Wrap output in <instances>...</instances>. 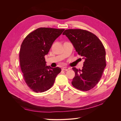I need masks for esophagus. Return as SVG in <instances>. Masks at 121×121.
<instances>
[{"label":"esophagus","mask_w":121,"mask_h":121,"mask_svg":"<svg viewBox=\"0 0 121 121\" xmlns=\"http://www.w3.org/2000/svg\"><path fill=\"white\" fill-rule=\"evenodd\" d=\"M69 69H70V68H68L67 67H63V68H62V69H63V70H65L66 71L69 70Z\"/></svg>","instance_id":"1"}]
</instances>
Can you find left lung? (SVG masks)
<instances>
[{
	"mask_svg": "<svg viewBox=\"0 0 121 121\" xmlns=\"http://www.w3.org/2000/svg\"><path fill=\"white\" fill-rule=\"evenodd\" d=\"M63 34L67 36L76 52L85 60L81 70L72 68L75 76L72 84L80 90L92 89L100 80L106 66L103 44L95 35L82 29H68Z\"/></svg>",
	"mask_w": 121,
	"mask_h": 121,
	"instance_id": "left-lung-1",
	"label": "left lung"
}]
</instances>
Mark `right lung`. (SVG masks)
I'll list each match as a JSON object with an SVG mask.
<instances>
[{"label": "right lung", "instance_id": "right-lung-1", "mask_svg": "<svg viewBox=\"0 0 121 121\" xmlns=\"http://www.w3.org/2000/svg\"><path fill=\"white\" fill-rule=\"evenodd\" d=\"M65 29L40 28L29 34L20 50L21 69L25 82L35 92H42L53 85L61 69L47 66L45 56Z\"/></svg>", "mask_w": 121, "mask_h": 121}]
</instances>
